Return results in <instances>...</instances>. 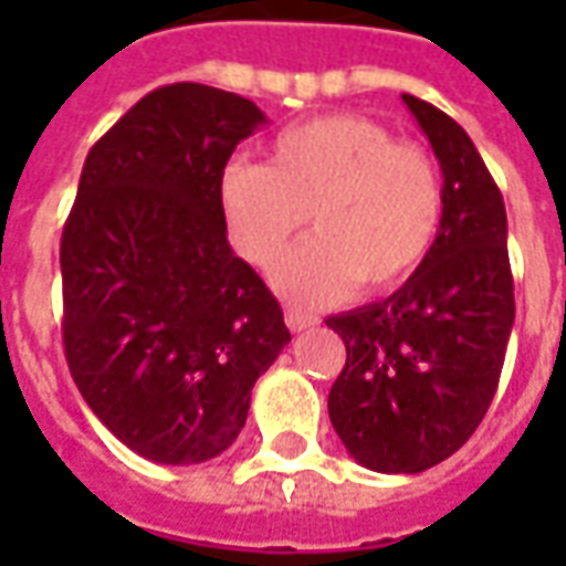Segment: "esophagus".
<instances>
[{
    "label": "esophagus",
    "mask_w": 566,
    "mask_h": 566,
    "mask_svg": "<svg viewBox=\"0 0 566 566\" xmlns=\"http://www.w3.org/2000/svg\"><path fill=\"white\" fill-rule=\"evenodd\" d=\"M284 321H287V327H291L294 333H303L318 324L315 315H306V312H300V308H287V312H284Z\"/></svg>",
    "instance_id": "1"
}]
</instances>
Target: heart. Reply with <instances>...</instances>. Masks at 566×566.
Returning a JSON list of instances; mask_svg holds the SVG:
<instances>
[{
	"mask_svg": "<svg viewBox=\"0 0 566 566\" xmlns=\"http://www.w3.org/2000/svg\"><path fill=\"white\" fill-rule=\"evenodd\" d=\"M221 206L235 251L270 270L312 218L315 239L272 272L300 306H331L360 284L394 291L424 263L442 221V185L418 145L357 115L315 117L272 142L270 166L233 163Z\"/></svg>",
	"mask_w": 566,
	"mask_h": 566,
	"instance_id": "1",
	"label": "heart"
}]
</instances>
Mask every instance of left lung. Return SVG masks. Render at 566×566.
Masks as SVG:
<instances>
[{"mask_svg":"<svg viewBox=\"0 0 566 566\" xmlns=\"http://www.w3.org/2000/svg\"><path fill=\"white\" fill-rule=\"evenodd\" d=\"M403 103L442 169L439 233L388 300L327 318L348 352L327 397L333 430L376 473H421L473 437L515 321L506 209L485 160L446 112Z\"/></svg>","mask_w":566,"mask_h":566,"instance_id":"left-lung-1","label":"left lung"}]
</instances>
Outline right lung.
<instances>
[{
  "label": "right lung",
  "instance_id": "1",
  "mask_svg": "<svg viewBox=\"0 0 566 566\" xmlns=\"http://www.w3.org/2000/svg\"><path fill=\"white\" fill-rule=\"evenodd\" d=\"M266 124L206 84L148 93L84 160L63 245V343L93 416L154 463H202L242 433L291 343L279 300L227 242L223 166Z\"/></svg>",
  "mask_w": 566,
  "mask_h": 566
}]
</instances>
